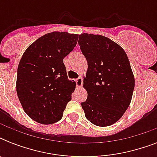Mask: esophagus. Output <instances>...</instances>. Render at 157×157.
Instances as JSON below:
<instances>
[{"mask_svg":"<svg viewBox=\"0 0 157 157\" xmlns=\"http://www.w3.org/2000/svg\"><path fill=\"white\" fill-rule=\"evenodd\" d=\"M75 81H76L77 87H81V86H82V84H83V79L81 78V77H79V78L76 79Z\"/></svg>","mask_w":157,"mask_h":157,"instance_id":"1","label":"esophagus"}]
</instances>
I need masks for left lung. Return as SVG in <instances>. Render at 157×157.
<instances>
[{
	"instance_id": "1",
	"label": "left lung",
	"mask_w": 157,
	"mask_h": 157,
	"mask_svg": "<svg viewBox=\"0 0 157 157\" xmlns=\"http://www.w3.org/2000/svg\"><path fill=\"white\" fill-rule=\"evenodd\" d=\"M78 43L88 63L83 85L88 97L81 107L91 123L109 126L131 102L134 77L129 59L123 48L102 35L83 33Z\"/></svg>"
}]
</instances>
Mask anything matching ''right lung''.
<instances>
[{
  "label": "right lung",
  "mask_w": 157,
  "mask_h": 157,
  "mask_svg": "<svg viewBox=\"0 0 157 157\" xmlns=\"http://www.w3.org/2000/svg\"><path fill=\"white\" fill-rule=\"evenodd\" d=\"M77 34L53 32L40 36L23 53L16 90L24 112L43 124L61 120L76 82L67 78L64 57L72 51Z\"/></svg>",
  "instance_id": "obj_1"
}]
</instances>
